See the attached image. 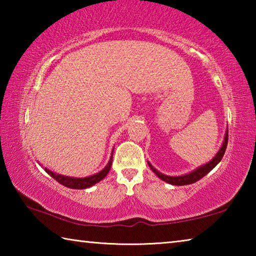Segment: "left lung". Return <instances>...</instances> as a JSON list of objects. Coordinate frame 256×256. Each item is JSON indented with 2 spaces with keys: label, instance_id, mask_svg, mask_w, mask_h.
Returning <instances> with one entry per match:
<instances>
[{
  "label": "left lung",
  "instance_id": "1",
  "mask_svg": "<svg viewBox=\"0 0 256 256\" xmlns=\"http://www.w3.org/2000/svg\"><path fill=\"white\" fill-rule=\"evenodd\" d=\"M227 144H228V128H227V132L224 134V144L222 146V148L219 149L218 154H216L212 160H210L209 162L203 164V166L196 168V170L190 172V174H186V175H182V176H167V175H164L162 172H158L156 168H154L152 164H151L148 162L149 167L151 168V170H152L156 175H157L160 180L166 182L168 184H172V185H177V186H182V185H188V184H193L198 182V180H201L203 176H206L208 172H210L220 162V160L222 159L224 154V151H226L227 148Z\"/></svg>",
  "mask_w": 256,
  "mask_h": 256
}]
</instances>
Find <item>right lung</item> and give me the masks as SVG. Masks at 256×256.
Wrapping results in <instances>:
<instances>
[{
	"instance_id": "add662e5",
	"label": "right lung",
	"mask_w": 256,
	"mask_h": 256,
	"mask_svg": "<svg viewBox=\"0 0 256 256\" xmlns=\"http://www.w3.org/2000/svg\"><path fill=\"white\" fill-rule=\"evenodd\" d=\"M112 162V151L110 162H108L107 166L104 168L102 172H97V174H94L92 176L84 177V178H76V177H68V176L55 174V172H50V170H47V168H45V172L50 176L53 177L55 180H58L60 184L66 186V188H68L84 190V188H90V186H92L94 184H97L98 182H100L102 178H105L106 175L108 174V172H110V170Z\"/></svg>"
}]
</instances>
